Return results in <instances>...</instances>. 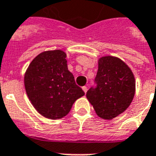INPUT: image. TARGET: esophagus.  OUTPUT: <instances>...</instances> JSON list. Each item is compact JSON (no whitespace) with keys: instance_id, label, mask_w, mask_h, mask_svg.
Masks as SVG:
<instances>
[{"instance_id":"1","label":"esophagus","mask_w":156,"mask_h":156,"mask_svg":"<svg viewBox=\"0 0 156 156\" xmlns=\"http://www.w3.org/2000/svg\"><path fill=\"white\" fill-rule=\"evenodd\" d=\"M83 90L86 94V93H87V87H83Z\"/></svg>"}]
</instances>
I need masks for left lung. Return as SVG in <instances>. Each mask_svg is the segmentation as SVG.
<instances>
[{
    "label": "left lung",
    "mask_w": 156,
    "mask_h": 156,
    "mask_svg": "<svg viewBox=\"0 0 156 156\" xmlns=\"http://www.w3.org/2000/svg\"><path fill=\"white\" fill-rule=\"evenodd\" d=\"M96 87L87 98L100 118L112 120L126 111L135 94V78L130 68L118 57L104 56L98 61Z\"/></svg>",
    "instance_id": "1"
}]
</instances>
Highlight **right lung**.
<instances>
[{
    "label": "right lung",
    "mask_w": 156,
    "mask_h": 156,
    "mask_svg": "<svg viewBox=\"0 0 156 156\" xmlns=\"http://www.w3.org/2000/svg\"><path fill=\"white\" fill-rule=\"evenodd\" d=\"M66 53L51 50L33 59L24 75L26 92L35 110L46 118L66 116L73 103L85 95L68 70Z\"/></svg>",
    "instance_id": "1"
}]
</instances>
